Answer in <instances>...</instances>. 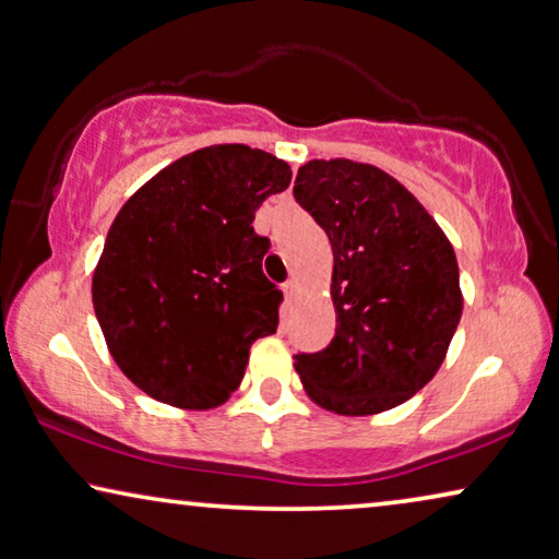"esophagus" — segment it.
<instances>
[{
    "mask_svg": "<svg viewBox=\"0 0 559 559\" xmlns=\"http://www.w3.org/2000/svg\"><path fill=\"white\" fill-rule=\"evenodd\" d=\"M282 293H285L287 302H293L295 295H297V280H287L285 285H282Z\"/></svg>",
    "mask_w": 559,
    "mask_h": 559,
    "instance_id": "esophagus-1",
    "label": "esophagus"
}]
</instances>
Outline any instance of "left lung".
I'll use <instances>...</instances> for the list:
<instances>
[{
    "label": "left lung",
    "mask_w": 559,
    "mask_h": 559,
    "mask_svg": "<svg viewBox=\"0 0 559 559\" xmlns=\"http://www.w3.org/2000/svg\"><path fill=\"white\" fill-rule=\"evenodd\" d=\"M295 201L333 247L335 337L297 353L318 406L370 416L401 406L436 376L461 320L459 264L447 234L406 186L347 158L310 160Z\"/></svg>",
    "instance_id": "left-lung-1"
}]
</instances>
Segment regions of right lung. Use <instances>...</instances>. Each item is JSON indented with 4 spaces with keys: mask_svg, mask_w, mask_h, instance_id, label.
I'll use <instances>...</instances> for the list:
<instances>
[{
    "mask_svg": "<svg viewBox=\"0 0 559 559\" xmlns=\"http://www.w3.org/2000/svg\"><path fill=\"white\" fill-rule=\"evenodd\" d=\"M293 171L241 143L193 151L141 186L93 274L95 318L118 368L151 399L219 406L254 340L277 333L282 293L262 272L254 214Z\"/></svg>",
    "mask_w": 559,
    "mask_h": 559,
    "instance_id": "obj_1",
    "label": "right lung"
}]
</instances>
